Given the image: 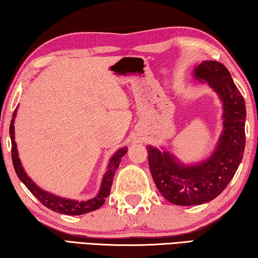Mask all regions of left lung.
I'll list each match as a JSON object with an SVG mask.
<instances>
[{"label":"left lung","instance_id":"left-lung-1","mask_svg":"<svg viewBox=\"0 0 258 258\" xmlns=\"http://www.w3.org/2000/svg\"><path fill=\"white\" fill-rule=\"evenodd\" d=\"M195 77L205 81L223 102L224 130L216 150L203 163L182 165L167 151L148 146V161L157 189L169 203L192 206L211 202L222 194L241 163L246 135L244 99L223 63L203 61Z\"/></svg>","mask_w":258,"mask_h":258}]
</instances>
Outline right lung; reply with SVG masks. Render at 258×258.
Wrapping results in <instances>:
<instances>
[{
    "label": "right lung",
    "instance_id": "add662e5",
    "mask_svg": "<svg viewBox=\"0 0 258 258\" xmlns=\"http://www.w3.org/2000/svg\"><path fill=\"white\" fill-rule=\"evenodd\" d=\"M15 117H16V110L14 112V118L11 120L10 124V137H11V156H12V163H14L15 171L17 175L20 178V181L27 186V189L32 192V194L40 200L42 205H44L51 211L66 214V215H82V214L97 211L106 202L107 197L110 194L111 184L115 173L118 168L120 164V160L127 152V147H124L116 152L115 155L111 157L110 161H109L108 168L104 174L101 189H100L99 195L90 200H85V202H77V200H71L56 197L54 195H51L49 192L43 191L40 189L35 183L30 180L27 176V174L24 171L23 166H21L20 159L18 157V150H17L16 141H15Z\"/></svg>",
    "mask_w": 258,
    "mask_h": 258
}]
</instances>
